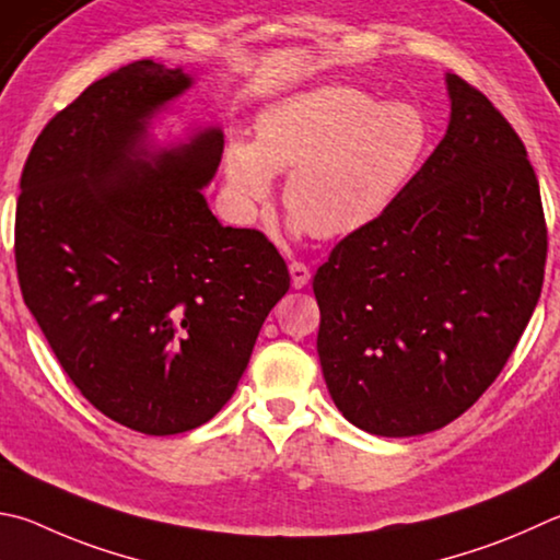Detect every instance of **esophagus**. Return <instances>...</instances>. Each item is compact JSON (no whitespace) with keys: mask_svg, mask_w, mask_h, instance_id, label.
I'll return each mask as SVG.
<instances>
[{"mask_svg":"<svg viewBox=\"0 0 560 560\" xmlns=\"http://www.w3.org/2000/svg\"><path fill=\"white\" fill-rule=\"evenodd\" d=\"M289 273H291V283L293 289H303L311 279V269L303 261H291L289 264Z\"/></svg>","mask_w":560,"mask_h":560,"instance_id":"esophagus-1","label":"esophagus"}]
</instances>
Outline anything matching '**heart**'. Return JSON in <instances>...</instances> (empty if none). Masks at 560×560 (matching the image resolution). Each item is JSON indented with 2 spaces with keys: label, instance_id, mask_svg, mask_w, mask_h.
<instances>
[{
  "label": "heart",
  "instance_id": "heart-1",
  "mask_svg": "<svg viewBox=\"0 0 560 560\" xmlns=\"http://www.w3.org/2000/svg\"><path fill=\"white\" fill-rule=\"evenodd\" d=\"M431 147V119L419 105L318 85L264 109L257 141H230L225 168L242 210L269 198L273 174L291 171L283 202L293 228L348 237L394 206Z\"/></svg>",
  "mask_w": 560,
  "mask_h": 560
}]
</instances>
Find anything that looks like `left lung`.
Instances as JSON below:
<instances>
[{"label": "left lung", "instance_id": "1", "mask_svg": "<svg viewBox=\"0 0 560 560\" xmlns=\"http://www.w3.org/2000/svg\"><path fill=\"white\" fill-rule=\"evenodd\" d=\"M451 121L394 206L315 271L325 384L358 429L455 421L510 360L541 296L546 220L526 147L480 90L445 75Z\"/></svg>", "mask_w": 560, "mask_h": 560}]
</instances>
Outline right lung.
<instances>
[{"label": "right lung", "instance_id": "add662e5", "mask_svg": "<svg viewBox=\"0 0 560 560\" xmlns=\"http://www.w3.org/2000/svg\"><path fill=\"white\" fill-rule=\"evenodd\" d=\"M190 85L154 60L95 80L40 131L19 183L24 303L80 394L147 435L198 429L228 404L291 281L259 230L208 208L218 127L149 149V119Z\"/></svg>", "mask_w": 560, "mask_h": 560}]
</instances>
